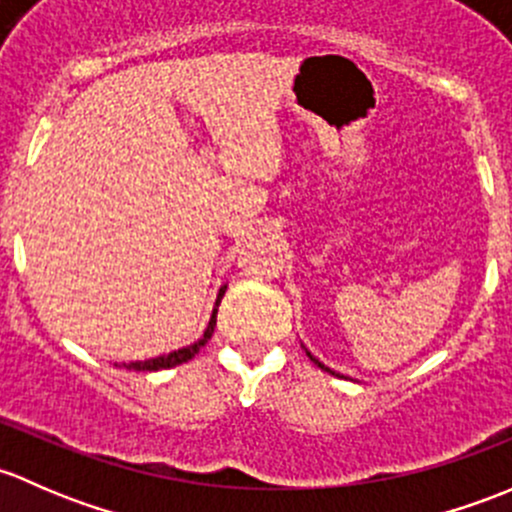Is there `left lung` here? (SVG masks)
<instances>
[{
    "label": "left lung",
    "instance_id": "obj_1",
    "mask_svg": "<svg viewBox=\"0 0 512 512\" xmlns=\"http://www.w3.org/2000/svg\"><path fill=\"white\" fill-rule=\"evenodd\" d=\"M305 355H308V357H310V360H313V362H315V365H318V367H320V370H325V372H333V370H328V367H325V365H323V362H318V360H315V357H313V355H310V352H308V350H305ZM333 374H335V372H333Z\"/></svg>",
    "mask_w": 512,
    "mask_h": 512
}]
</instances>
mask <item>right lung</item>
I'll return each mask as SVG.
<instances>
[{"instance_id":"1","label":"right lung","mask_w":512,"mask_h":512,"mask_svg":"<svg viewBox=\"0 0 512 512\" xmlns=\"http://www.w3.org/2000/svg\"><path fill=\"white\" fill-rule=\"evenodd\" d=\"M224 291H226V286L219 291L217 308H219L221 295H224ZM217 308H214L212 320H209V325H207V330H204L202 340H197L194 345H189V347H182V350L170 352V355H162V357H155V360H145V362H130V365H123V367H128V370H135V372H157V370H167V367H177V365H182V362H189L194 355H197L199 350H202L204 345H207L209 337H212L214 325H217Z\"/></svg>"}]
</instances>
